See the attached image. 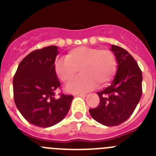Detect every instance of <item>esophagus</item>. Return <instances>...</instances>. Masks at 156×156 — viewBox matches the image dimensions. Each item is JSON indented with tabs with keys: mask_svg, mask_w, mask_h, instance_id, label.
Wrapping results in <instances>:
<instances>
[{
	"mask_svg": "<svg viewBox=\"0 0 156 156\" xmlns=\"http://www.w3.org/2000/svg\"><path fill=\"white\" fill-rule=\"evenodd\" d=\"M77 96H80V97H85V96H87V94H85V93H78V94H76Z\"/></svg>",
	"mask_w": 156,
	"mask_h": 156,
	"instance_id": "esophagus-1",
	"label": "esophagus"
}]
</instances>
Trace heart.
Instances as JSON below:
<instances>
[{
	"mask_svg": "<svg viewBox=\"0 0 156 156\" xmlns=\"http://www.w3.org/2000/svg\"><path fill=\"white\" fill-rule=\"evenodd\" d=\"M117 67L116 57L112 50L85 46L71 49L65 58H58L54 63L55 73L64 83H70L80 69L82 75L66 88L73 93L88 91L96 86L106 87L115 76Z\"/></svg>",
	"mask_w": 156,
	"mask_h": 156,
	"instance_id": "1",
	"label": "heart"
}]
</instances>
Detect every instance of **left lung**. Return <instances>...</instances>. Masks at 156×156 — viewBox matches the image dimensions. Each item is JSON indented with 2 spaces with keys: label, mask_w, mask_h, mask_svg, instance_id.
Here are the masks:
<instances>
[{
  "label": "left lung",
  "mask_w": 156,
  "mask_h": 156,
  "mask_svg": "<svg viewBox=\"0 0 156 156\" xmlns=\"http://www.w3.org/2000/svg\"><path fill=\"white\" fill-rule=\"evenodd\" d=\"M110 50L117 59L116 74L110 86L98 92L99 105L89 112L99 123L115 126L126 121L137 106L142 93V74L128 51L115 45Z\"/></svg>",
  "instance_id": "obj_1"
}]
</instances>
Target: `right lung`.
I'll return each instance as SVG.
<instances>
[{"label":"right lung","mask_w":156,"mask_h":156,"mask_svg":"<svg viewBox=\"0 0 156 156\" xmlns=\"http://www.w3.org/2000/svg\"><path fill=\"white\" fill-rule=\"evenodd\" d=\"M57 46L34 50L22 60L13 80L16 106L25 119L38 127L53 126L64 119L73 96L54 97L60 83L54 70Z\"/></svg>","instance_id":"1"}]
</instances>
